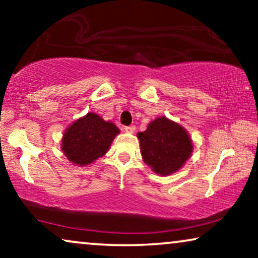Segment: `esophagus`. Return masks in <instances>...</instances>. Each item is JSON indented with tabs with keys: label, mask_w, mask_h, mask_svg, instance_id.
Listing matches in <instances>:
<instances>
[{
	"label": "esophagus",
	"mask_w": 258,
	"mask_h": 258,
	"mask_svg": "<svg viewBox=\"0 0 258 258\" xmlns=\"http://www.w3.org/2000/svg\"><path fill=\"white\" fill-rule=\"evenodd\" d=\"M135 126L134 125H129V126H125L124 128V130H125V133H128V134H134L135 133Z\"/></svg>",
	"instance_id": "obj_1"
}]
</instances>
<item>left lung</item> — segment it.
<instances>
[{"label": "left lung", "mask_w": 258, "mask_h": 258, "mask_svg": "<svg viewBox=\"0 0 258 258\" xmlns=\"http://www.w3.org/2000/svg\"><path fill=\"white\" fill-rule=\"evenodd\" d=\"M137 139L144 163L161 176L178 171L194 150L192 140L184 126L165 116L151 121L147 130L137 134Z\"/></svg>", "instance_id": "left-lung-1"}]
</instances>
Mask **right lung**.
Listing matches in <instances>:
<instances>
[{"label": "right lung", "mask_w": 258, "mask_h": 258, "mask_svg": "<svg viewBox=\"0 0 258 258\" xmlns=\"http://www.w3.org/2000/svg\"><path fill=\"white\" fill-rule=\"evenodd\" d=\"M119 129L111 121H104L100 115L88 112L74 121L61 140V150L70 163L87 167L104 156Z\"/></svg>", "instance_id": "right-lung-1"}]
</instances>
